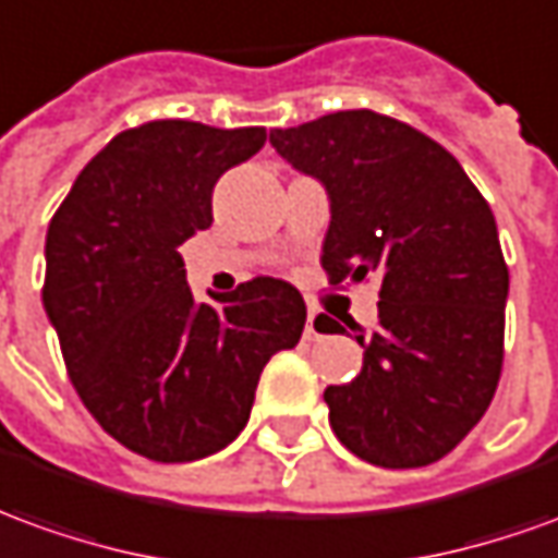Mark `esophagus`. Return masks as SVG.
<instances>
[{"instance_id":"1","label":"esophagus","mask_w":558,"mask_h":558,"mask_svg":"<svg viewBox=\"0 0 558 558\" xmlns=\"http://www.w3.org/2000/svg\"><path fill=\"white\" fill-rule=\"evenodd\" d=\"M305 338H323V326H319V317H317V311H311V314H307Z\"/></svg>"}]
</instances>
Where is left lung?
<instances>
[{
    "mask_svg": "<svg viewBox=\"0 0 558 558\" xmlns=\"http://www.w3.org/2000/svg\"><path fill=\"white\" fill-rule=\"evenodd\" d=\"M268 142L329 196L319 263L332 283L380 278L377 329L356 335L362 372L323 392L332 432L372 465L438 462L481 423L501 374L508 266L486 198L441 144L374 111ZM329 323L323 332L341 329Z\"/></svg>",
    "mask_w": 558,
    "mask_h": 558,
    "instance_id": "left-lung-1",
    "label": "left lung"
}]
</instances>
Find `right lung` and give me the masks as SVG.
Segmentation results:
<instances>
[{"instance_id": "add662e5", "label": "right lung", "mask_w": 558, "mask_h": 558, "mask_svg": "<svg viewBox=\"0 0 558 558\" xmlns=\"http://www.w3.org/2000/svg\"><path fill=\"white\" fill-rule=\"evenodd\" d=\"M266 144L263 126L154 120L105 144L45 241V311L96 423L132 453L193 462L247 426L259 374L299 344L305 299L253 278L196 302L178 247L211 226L220 174Z\"/></svg>"}]
</instances>
